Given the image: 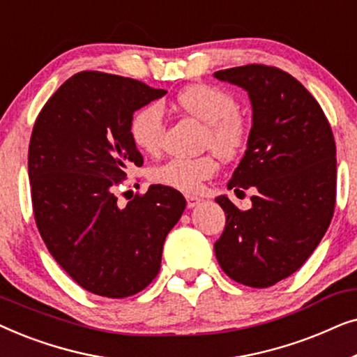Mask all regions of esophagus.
<instances>
[{
    "instance_id": "34e87169",
    "label": "esophagus",
    "mask_w": 357,
    "mask_h": 357,
    "mask_svg": "<svg viewBox=\"0 0 357 357\" xmlns=\"http://www.w3.org/2000/svg\"><path fill=\"white\" fill-rule=\"evenodd\" d=\"M187 206L192 209V208H195V206H198L199 204V202H202V199H199L198 197H193V195H187Z\"/></svg>"
}]
</instances>
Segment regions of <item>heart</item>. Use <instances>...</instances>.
<instances>
[{"mask_svg": "<svg viewBox=\"0 0 357 357\" xmlns=\"http://www.w3.org/2000/svg\"><path fill=\"white\" fill-rule=\"evenodd\" d=\"M175 104L185 114L206 125L204 144L219 158L231 159L245 148L248 121L237 110V100L221 87L193 84L182 89ZM164 112L159 104L141 107L130 121V136L139 151L155 154L160 151L164 136ZM218 170L213 155L202 158H172L154 170V182L180 192H195L204 180Z\"/></svg>", "mask_w": 357, "mask_h": 357, "instance_id": "obj_1", "label": "heart"}]
</instances>
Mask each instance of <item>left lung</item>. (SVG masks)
<instances>
[{
  "mask_svg": "<svg viewBox=\"0 0 357 357\" xmlns=\"http://www.w3.org/2000/svg\"><path fill=\"white\" fill-rule=\"evenodd\" d=\"M247 91L252 128L227 188H253L241 211L227 195L216 203L226 227L214 243L219 266L234 281L270 287L304 265L328 229L336 198V146L326 116L289 73L247 65L214 73Z\"/></svg>",
  "mask_w": 357,
  "mask_h": 357,
  "instance_id": "8db88e82",
  "label": "left lung"
}]
</instances>
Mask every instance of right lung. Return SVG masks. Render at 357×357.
Masks as SVG:
<instances>
[{
    "instance_id": "right-lung-1",
    "label": "right lung",
    "mask_w": 357,
    "mask_h": 357,
    "mask_svg": "<svg viewBox=\"0 0 357 357\" xmlns=\"http://www.w3.org/2000/svg\"><path fill=\"white\" fill-rule=\"evenodd\" d=\"M167 94L131 77L82 71L63 82L33 125L29 178L48 252L81 287L121 299L158 276L164 241L187 202L151 185L120 206L116 185L143 165L131 116Z\"/></svg>"
}]
</instances>
